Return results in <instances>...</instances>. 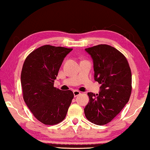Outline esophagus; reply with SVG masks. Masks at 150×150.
Masks as SVG:
<instances>
[{"instance_id":"esophagus-1","label":"esophagus","mask_w":150,"mask_h":150,"mask_svg":"<svg viewBox=\"0 0 150 150\" xmlns=\"http://www.w3.org/2000/svg\"><path fill=\"white\" fill-rule=\"evenodd\" d=\"M73 94H74L75 97H77V96H79V95L81 94V92L79 91H77V90H74V91H73Z\"/></svg>"}]
</instances>
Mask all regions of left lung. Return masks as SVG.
Here are the masks:
<instances>
[{"label":"left lung","instance_id":"1","mask_svg":"<svg viewBox=\"0 0 150 150\" xmlns=\"http://www.w3.org/2000/svg\"><path fill=\"white\" fill-rule=\"evenodd\" d=\"M93 61L94 79L101 84L99 94L88 93L84 109L89 122L101 125L110 122L129 101L132 72L127 59L114 47L98 45L85 49Z\"/></svg>","mask_w":150,"mask_h":150}]
</instances>
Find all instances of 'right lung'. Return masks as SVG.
Listing matches in <instances>:
<instances>
[{
    "mask_svg": "<svg viewBox=\"0 0 150 150\" xmlns=\"http://www.w3.org/2000/svg\"><path fill=\"white\" fill-rule=\"evenodd\" d=\"M73 49L43 45L31 52L21 75L23 99L33 115L45 125H55L65 118L74 95L61 91L54 81L64 58Z\"/></svg>",
    "mask_w": 150,
    "mask_h": 150,
    "instance_id": "right-lung-1",
    "label": "right lung"
}]
</instances>
